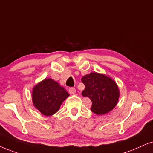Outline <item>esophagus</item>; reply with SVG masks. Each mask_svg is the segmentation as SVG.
Segmentation results:
<instances>
[{"label": "esophagus", "instance_id": "34e87169", "mask_svg": "<svg viewBox=\"0 0 153 153\" xmlns=\"http://www.w3.org/2000/svg\"><path fill=\"white\" fill-rule=\"evenodd\" d=\"M69 92H70V94H73L76 92V90L74 88H69Z\"/></svg>", "mask_w": 153, "mask_h": 153}]
</instances>
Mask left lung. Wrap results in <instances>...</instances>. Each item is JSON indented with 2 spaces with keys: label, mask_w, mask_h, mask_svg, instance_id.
Returning a JSON list of instances; mask_svg holds the SVG:
<instances>
[{
  "label": "left lung",
  "mask_w": 153,
  "mask_h": 153,
  "mask_svg": "<svg viewBox=\"0 0 153 153\" xmlns=\"http://www.w3.org/2000/svg\"><path fill=\"white\" fill-rule=\"evenodd\" d=\"M85 85L83 97L92 101L91 110L98 115L105 114L117 105L119 90L117 83L110 77L98 73H90L81 79Z\"/></svg>",
  "instance_id": "8db88e82"
}]
</instances>
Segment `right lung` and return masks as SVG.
Instances as JSON below:
<instances>
[{
  "label": "right lung",
  "instance_id": "add662e5",
  "mask_svg": "<svg viewBox=\"0 0 153 153\" xmlns=\"http://www.w3.org/2000/svg\"><path fill=\"white\" fill-rule=\"evenodd\" d=\"M68 92L51 78L44 79L34 87L32 102L36 109L44 116H51L59 111Z\"/></svg>",
  "mask_w": 153,
  "mask_h": 153
}]
</instances>
